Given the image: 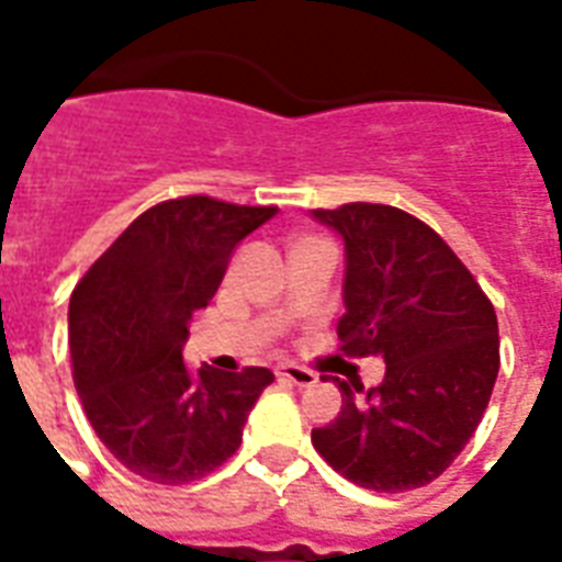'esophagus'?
Returning <instances> with one entry per match:
<instances>
[{
	"label": "esophagus",
	"mask_w": 562,
	"mask_h": 562,
	"mask_svg": "<svg viewBox=\"0 0 562 562\" xmlns=\"http://www.w3.org/2000/svg\"><path fill=\"white\" fill-rule=\"evenodd\" d=\"M277 375L289 379V382H294L297 387H312V384L317 382L315 370L300 368V364H280V368H277Z\"/></svg>",
	"instance_id": "obj_1"
}]
</instances>
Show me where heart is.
<instances>
[{"label":"heart","instance_id":"obj_1","mask_svg":"<svg viewBox=\"0 0 562 562\" xmlns=\"http://www.w3.org/2000/svg\"><path fill=\"white\" fill-rule=\"evenodd\" d=\"M300 241H312V238H308V236H303V238H297V241H294V245H300Z\"/></svg>","mask_w":562,"mask_h":562}]
</instances>
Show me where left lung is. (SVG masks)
Masks as SVG:
<instances>
[{
	"label": "left lung",
	"instance_id": "left-lung-1",
	"mask_svg": "<svg viewBox=\"0 0 562 562\" xmlns=\"http://www.w3.org/2000/svg\"><path fill=\"white\" fill-rule=\"evenodd\" d=\"M312 215L347 247L344 356L384 359L379 387L335 379L341 414L312 428V443L359 487H426L484 417L498 375L496 308L452 247L411 212L356 201Z\"/></svg>",
	"mask_w": 562,
	"mask_h": 562
}]
</instances>
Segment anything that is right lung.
<instances>
[{"mask_svg":"<svg viewBox=\"0 0 562 562\" xmlns=\"http://www.w3.org/2000/svg\"><path fill=\"white\" fill-rule=\"evenodd\" d=\"M277 215L210 194L145 210L90 265L69 300L75 391L119 463L154 484H189L233 458L268 368L192 370L189 321L215 297L233 247Z\"/></svg>","mask_w":562,"mask_h":562,"instance_id":"obj_1","label":"right lung"}]
</instances>
